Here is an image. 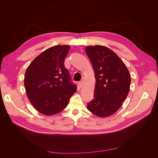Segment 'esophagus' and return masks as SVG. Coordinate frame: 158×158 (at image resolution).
<instances>
[{
  "instance_id": "1",
  "label": "esophagus",
  "mask_w": 158,
  "mask_h": 158,
  "mask_svg": "<svg viewBox=\"0 0 158 158\" xmlns=\"http://www.w3.org/2000/svg\"><path fill=\"white\" fill-rule=\"evenodd\" d=\"M78 85H79V86H80V88H82V87L83 86V85H84V82H82V81H81V82H79L78 83Z\"/></svg>"
}]
</instances>
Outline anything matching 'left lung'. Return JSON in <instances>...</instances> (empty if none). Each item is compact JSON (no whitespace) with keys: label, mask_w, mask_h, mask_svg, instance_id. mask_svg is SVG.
Listing matches in <instances>:
<instances>
[{"label":"left lung","mask_w":158,"mask_h":158,"mask_svg":"<svg viewBox=\"0 0 158 158\" xmlns=\"http://www.w3.org/2000/svg\"><path fill=\"white\" fill-rule=\"evenodd\" d=\"M85 52L95 78L94 99L87 108L99 117H109L118 111L127 97L131 74L119 56L107 47L87 46Z\"/></svg>","instance_id":"1"}]
</instances>
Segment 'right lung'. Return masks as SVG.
Returning <instances> with one entry per match:
<instances>
[{
	"label": "right lung",
	"mask_w": 158,
	"mask_h": 158,
	"mask_svg": "<svg viewBox=\"0 0 158 158\" xmlns=\"http://www.w3.org/2000/svg\"><path fill=\"white\" fill-rule=\"evenodd\" d=\"M69 49V45L51 47L33 59L26 71L27 96L37 111L45 115L63 111L77 89L64 65Z\"/></svg>",
	"instance_id": "obj_1"
}]
</instances>
